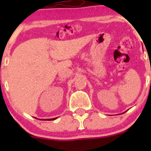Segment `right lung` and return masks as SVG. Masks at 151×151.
<instances>
[{"label": "right lung", "mask_w": 151, "mask_h": 151, "mask_svg": "<svg viewBox=\"0 0 151 151\" xmlns=\"http://www.w3.org/2000/svg\"><path fill=\"white\" fill-rule=\"evenodd\" d=\"M57 119V118H51V119H46L47 121H53V120H55Z\"/></svg>", "instance_id": "add662e5"}]
</instances>
